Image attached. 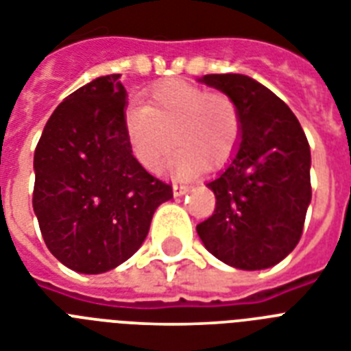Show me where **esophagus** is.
Masks as SVG:
<instances>
[{
	"mask_svg": "<svg viewBox=\"0 0 351 351\" xmlns=\"http://www.w3.org/2000/svg\"><path fill=\"white\" fill-rule=\"evenodd\" d=\"M191 185H182V184H173V193L175 196H184L185 193H189Z\"/></svg>",
	"mask_w": 351,
	"mask_h": 351,
	"instance_id": "1",
	"label": "esophagus"
}]
</instances>
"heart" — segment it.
<instances>
[{"label":"heart","mask_w":351,"mask_h":351,"mask_svg":"<svg viewBox=\"0 0 351 351\" xmlns=\"http://www.w3.org/2000/svg\"><path fill=\"white\" fill-rule=\"evenodd\" d=\"M124 130L131 153L144 169H158L175 144L178 147L167 171L176 178H191L205 164L216 169L234 155L241 115L229 93L207 92L184 81H164L151 88L144 106L128 108Z\"/></svg>","instance_id":"1"}]
</instances>
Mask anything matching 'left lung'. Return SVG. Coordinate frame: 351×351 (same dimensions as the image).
Returning <instances> with one entry per match:
<instances>
[{
    "mask_svg": "<svg viewBox=\"0 0 351 351\" xmlns=\"http://www.w3.org/2000/svg\"><path fill=\"white\" fill-rule=\"evenodd\" d=\"M200 82L234 99L241 141L229 166L207 184L216 207L196 232L210 254L234 269L274 267L301 240L312 200L306 135L292 110L250 77L210 73Z\"/></svg>",
    "mask_w": 351,
    "mask_h": 351,
    "instance_id": "obj_1",
    "label": "left lung"
}]
</instances>
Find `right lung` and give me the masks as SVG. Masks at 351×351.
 Returning a JSON list of instances; mask_svg holds the SVG:
<instances>
[{
  "label": "right lung",
  "instance_id": "obj_1",
  "mask_svg": "<svg viewBox=\"0 0 351 351\" xmlns=\"http://www.w3.org/2000/svg\"><path fill=\"white\" fill-rule=\"evenodd\" d=\"M121 73L97 77L56 108L34 153L32 205L48 250L68 269L102 274L141 249L166 182L136 162L124 130Z\"/></svg>",
  "mask_w": 351,
  "mask_h": 351
}]
</instances>
